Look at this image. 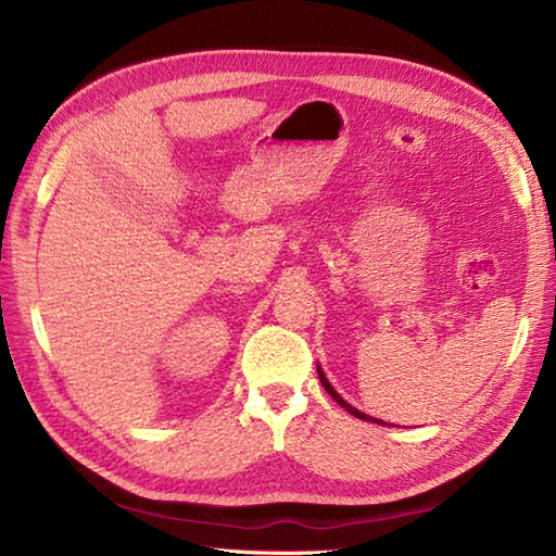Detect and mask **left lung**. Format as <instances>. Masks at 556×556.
Returning <instances> with one entry per match:
<instances>
[{"label":"left lung","mask_w":556,"mask_h":556,"mask_svg":"<svg viewBox=\"0 0 556 556\" xmlns=\"http://www.w3.org/2000/svg\"><path fill=\"white\" fill-rule=\"evenodd\" d=\"M317 377H320V382H323V387L327 389V394L329 396H332L334 401H337V404L341 406V408H346L349 413H351V416H356V418H361V420H370V416H365V413H361L358 408H353L351 404H346V401L344 399H341L337 392H334V387L332 384H329V380H327V377H325V372H323V368H320V365H317ZM377 422H380V420H377Z\"/></svg>","instance_id":"left-lung-1"}]
</instances>
